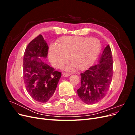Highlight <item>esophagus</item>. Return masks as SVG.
Returning <instances> with one entry per match:
<instances>
[{"label": "esophagus", "instance_id": "esophagus-1", "mask_svg": "<svg viewBox=\"0 0 135 135\" xmlns=\"http://www.w3.org/2000/svg\"><path fill=\"white\" fill-rule=\"evenodd\" d=\"M71 75V74H69V73H63V76L66 77V76H69Z\"/></svg>", "mask_w": 135, "mask_h": 135}]
</instances>
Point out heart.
Instances as JSON below:
<instances>
[{
    "label": "heart",
    "instance_id": "heart-1",
    "mask_svg": "<svg viewBox=\"0 0 135 135\" xmlns=\"http://www.w3.org/2000/svg\"><path fill=\"white\" fill-rule=\"evenodd\" d=\"M101 49L100 40L89 36H68L61 38L58 44H51L49 48V58L52 65L60 68L69 60L72 63L68 70L76 68L84 70L93 63Z\"/></svg>",
    "mask_w": 135,
    "mask_h": 135
}]
</instances>
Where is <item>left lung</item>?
Listing matches in <instances>:
<instances>
[{
    "label": "left lung",
    "mask_w": 135,
    "mask_h": 135,
    "mask_svg": "<svg viewBox=\"0 0 135 135\" xmlns=\"http://www.w3.org/2000/svg\"><path fill=\"white\" fill-rule=\"evenodd\" d=\"M113 64L112 51L108 44L104 48L99 64L81 73V86L77 92L84 103H96L107 95L112 80Z\"/></svg>",
    "instance_id": "left-lung-1"
}]
</instances>
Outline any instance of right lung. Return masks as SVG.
<instances>
[{
  "label": "right lung",
  "instance_id": "add662e5",
  "mask_svg": "<svg viewBox=\"0 0 135 135\" xmlns=\"http://www.w3.org/2000/svg\"><path fill=\"white\" fill-rule=\"evenodd\" d=\"M49 47L40 34L27 45L23 59V78L26 91L39 103L50 101L56 90L61 73L39 57L46 58Z\"/></svg>",
  "mask_w": 135,
  "mask_h": 135
}]
</instances>
